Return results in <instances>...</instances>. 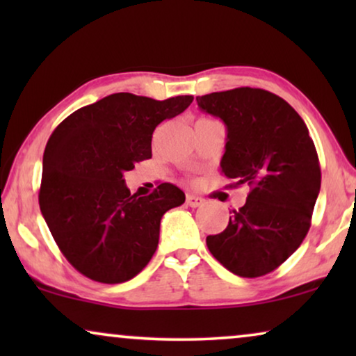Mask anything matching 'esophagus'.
<instances>
[{"label":"esophagus","mask_w":356,"mask_h":356,"mask_svg":"<svg viewBox=\"0 0 356 356\" xmlns=\"http://www.w3.org/2000/svg\"><path fill=\"white\" fill-rule=\"evenodd\" d=\"M186 204L189 207H201L204 204V199L199 197V196H194V194H188Z\"/></svg>","instance_id":"obj_1"}]
</instances>
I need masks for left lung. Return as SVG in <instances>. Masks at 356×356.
<instances>
[{
  "label": "left lung",
  "instance_id": "1",
  "mask_svg": "<svg viewBox=\"0 0 356 356\" xmlns=\"http://www.w3.org/2000/svg\"><path fill=\"white\" fill-rule=\"evenodd\" d=\"M196 102L227 126L222 173L235 186H250L225 230L207 236L209 251L235 275L269 274L298 250L311 227L321 167L309 131L284 99L264 89L238 87Z\"/></svg>",
  "mask_w": 356,
  "mask_h": 356
}]
</instances>
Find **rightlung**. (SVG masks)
<instances>
[{"label": "right lung", "instance_id": "add662e5", "mask_svg": "<svg viewBox=\"0 0 356 356\" xmlns=\"http://www.w3.org/2000/svg\"><path fill=\"white\" fill-rule=\"evenodd\" d=\"M193 99L160 102L120 92L76 110L53 131L38 204L58 248L82 275L121 284L152 259L160 220L181 206L184 193L162 183L140 197L129 193L123 175L152 157L154 129Z\"/></svg>", "mask_w": 356, "mask_h": 356}]
</instances>
